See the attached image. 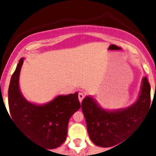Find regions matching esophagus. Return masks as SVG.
<instances>
[{"mask_svg": "<svg viewBox=\"0 0 156 156\" xmlns=\"http://www.w3.org/2000/svg\"><path fill=\"white\" fill-rule=\"evenodd\" d=\"M83 98H84V94H83V93H82V92H80L79 94H78V98H79L80 102H81V101H82L83 99Z\"/></svg>", "mask_w": 156, "mask_h": 156, "instance_id": "obj_1", "label": "esophagus"}]
</instances>
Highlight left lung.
Here are the masks:
<instances>
[{"label": "left lung", "instance_id": "1", "mask_svg": "<svg viewBox=\"0 0 156 156\" xmlns=\"http://www.w3.org/2000/svg\"><path fill=\"white\" fill-rule=\"evenodd\" d=\"M151 102V87L147 77L142 78L138 97L124 108L105 109L96 99L88 95L81 104L90 140L99 147L117 146L148 113Z\"/></svg>", "mask_w": 156, "mask_h": 156}]
</instances>
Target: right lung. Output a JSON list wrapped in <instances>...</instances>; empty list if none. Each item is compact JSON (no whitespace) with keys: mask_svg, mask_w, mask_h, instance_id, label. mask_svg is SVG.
<instances>
[{"mask_svg":"<svg viewBox=\"0 0 156 156\" xmlns=\"http://www.w3.org/2000/svg\"><path fill=\"white\" fill-rule=\"evenodd\" d=\"M23 62L24 58H20L8 88L11 116L15 124L34 143L54 149L66 140L70 117L80 108L78 93L58 95L44 104L30 102L19 87Z\"/></svg>","mask_w":156,"mask_h":156,"instance_id":"obj_1","label":"right lung"}]
</instances>
